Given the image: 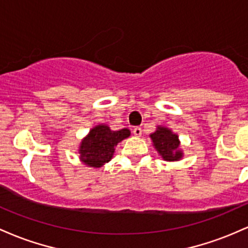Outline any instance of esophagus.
Returning <instances> with one entry per match:
<instances>
[{
    "instance_id": "obj_1",
    "label": "esophagus",
    "mask_w": 248,
    "mask_h": 248,
    "mask_svg": "<svg viewBox=\"0 0 248 248\" xmlns=\"http://www.w3.org/2000/svg\"><path fill=\"white\" fill-rule=\"evenodd\" d=\"M133 135H135L136 137H140V136H141V127H139V126L133 127Z\"/></svg>"
}]
</instances>
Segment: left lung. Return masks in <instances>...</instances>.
<instances>
[{
    "mask_svg": "<svg viewBox=\"0 0 248 248\" xmlns=\"http://www.w3.org/2000/svg\"><path fill=\"white\" fill-rule=\"evenodd\" d=\"M154 145L159 155L165 160H178L182 158V151H179L178 136L171 132L166 127H158V130L151 135Z\"/></svg>",
    "mask_w": 248,
    "mask_h": 248,
    "instance_id": "1",
    "label": "left lung"
}]
</instances>
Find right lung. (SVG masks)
I'll return each instance as SVG.
<instances>
[{
  "instance_id": "right-lung-1",
  "label": "right lung",
  "mask_w": 248,
  "mask_h": 248,
  "mask_svg": "<svg viewBox=\"0 0 248 248\" xmlns=\"http://www.w3.org/2000/svg\"><path fill=\"white\" fill-rule=\"evenodd\" d=\"M129 136L127 129L112 131L108 125H98L80 144V159L89 166L101 168L112 158L117 144Z\"/></svg>"
}]
</instances>
